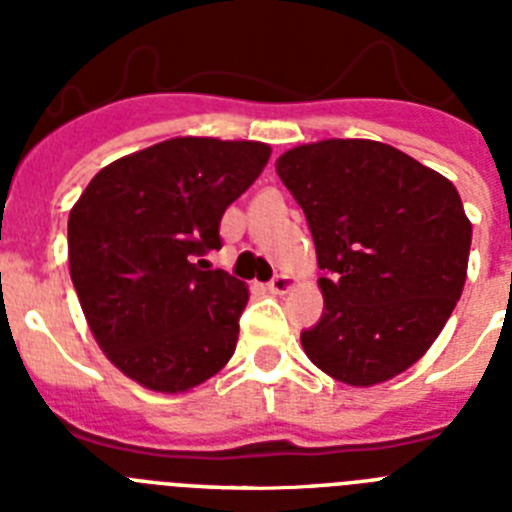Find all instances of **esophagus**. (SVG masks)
<instances>
[{
	"label": "esophagus",
	"instance_id": "1",
	"mask_svg": "<svg viewBox=\"0 0 512 512\" xmlns=\"http://www.w3.org/2000/svg\"><path fill=\"white\" fill-rule=\"evenodd\" d=\"M295 287V279L287 277V274H277V277L269 282V292L271 295H287L289 289Z\"/></svg>",
	"mask_w": 512,
	"mask_h": 512
}]
</instances>
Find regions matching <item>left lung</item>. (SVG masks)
<instances>
[{"label":"left lung","mask_w":512,"mask_h":512,"mask_svg":"<svg viewBox=\"0 0 512 512\" xmlns=\"http://www.w3.org/2000/svg\"><path fill=\"white\" fill-rule=\"evenodd\" d=\"M277 174L310 225L323 318L300 336L351 387L397 377L433 346L467 282L472 223L454 184L364 138L289 148Z\"/></svg>","instance_id":"1"}]
</instances>
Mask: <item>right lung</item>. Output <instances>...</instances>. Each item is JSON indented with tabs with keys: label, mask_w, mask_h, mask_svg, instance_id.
Returning a JSON list of instances; mask_svg holds the SVG:
<instances>
[{
	"label": "right lung",
	"mask_w": 512,
	"mask_h": 512,
	"mask_svg": "<svg viewBox=\"0 0 512 512\" xmlns=\"http://www.w3.org/2000/svg\"><path fill=\"white\" fill-rule=\"evenodd\" d=\"M259 140L169 138L104 166L69 215V271L94 341L164 395L215 377L238 341L248 287L205 266L220 220L264 171Z\"/></svg>",
	"instance_id": "right-lung-1"
}]
</instances>
